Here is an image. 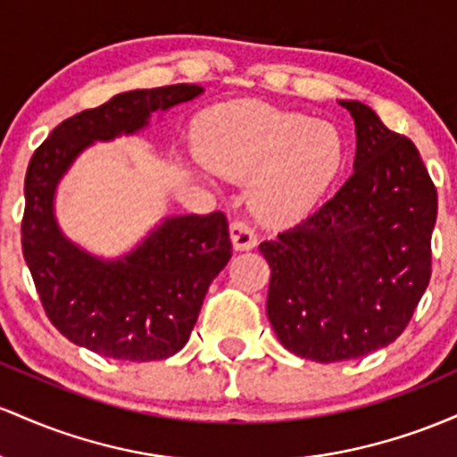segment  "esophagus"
Wrapping results in <instances>:
<instances>
[{"mask_svg":"<svg viewBox=\"0 0 457 457\" xmlns=\"http://www.w3.org/2000/svg\"><path fill=\"white\" fill-rule=\"evenodd\" d=\"M230 242H233L235 250H253L256 245V233L244 220H235L230 224Z\"/></svg>","mask_w":457,"mask_h":457,"instance_id":"esophagus-1","label":"esophagus"}]
</instances>
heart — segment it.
Masks as SVG:
<instances>
[{
  "label": "heart",
  "instance_id": "obj_1",
  "mask_svg": "<svg viewBox=\"0 0 457 457\" xmlns=\"http://www.w3.org/2000/svg\"><path fill=\"white\" fill-rule=\"evenodd\" d=\"M207 166L249 179L248 204L263 222L306 218L341 172L345 146L335 125L259 101L207 112L198 136Z\"/></svg>",
  "mask_w": 457,
  "mask_h": 457
}]
</instances>
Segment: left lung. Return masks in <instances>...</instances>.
Segmentation results:
<instances>
[{
    "label": "left lung",
    "mask_w": 457,
    "mask_h": 457,
    "mask_svg": "<svg viewBox=\"0 0 457 457\" xmlns=\"http://www.w3.org/2000/svg\"><path fill=\"white\" fill-rule=\"evenodd\" d=\"M353 174L320 212L259 250L271 268L268 317L295 356L362 358L408 326L432 276L438 196L417 146L361 101Z\"/></svg>",
    "instance_id": "obj_1"
}]
</instances>
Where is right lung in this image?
<instances>
[{
	"label": "right lung",
	"instance_id": "add662e5",
	"mask_svg": "<svg viewBox=\"0 0 457 457\" xmlns=\"http://www.w3.org/2000/svg\"><path fill=\"white\" fill-rule=\"evenodd\" d=\"M194 84L129 90L60 122L25 174L23 256L51 324L75 345L129 362L163 361L186 345L209 285L230 259L222 212L166 215L129 253L105 259L71 242L55 194L95 142L145 131L153 114L201 96Z\"/></svg>",
	"mask_w": 457,
	"mask_h": 457
}]
</instances>
